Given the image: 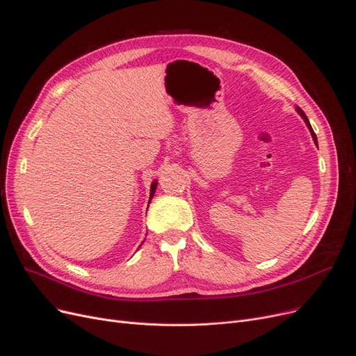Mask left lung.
Here are the masks:
<instances>
[{
  "mask_svg": "<svg viewBox=\"0 0 356 356\" xmlns=\"http://www.w3.org/2000/svg\"><path fill=\"white\" fill-rule=\"evenodd\" d=\"M298 111V113L305 119V122H306V124H307V128H309V131H310V134H312V138H313V140L316 142V145H318V139H316V135H315V132H313V129H312V127H310V123H309V119H307V116L305 115V112L300 109V108H298L296 109Z\"/></svg>",
  "mask_w": 356,
  "mask_h": 356,
  "instance_id": "obj_1",
  "label": "left lung"
}]
</instances>
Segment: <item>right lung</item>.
<instances>
[{"label":"right lung","instance_id":"1","mask_svg":"<svg viewBox=\"0 0 356 356\" xmlns=\"http://www.w3.org/2000/svg\"><path fill=\"white\" fill-rule=\"evenodd\" d=\"M156 182H154L152 185H151V197H149V202H151V200H152V197H154V194H155V190H156Z\"/></svg>","mask_w":356,"mask_h":356}]
</instances>
